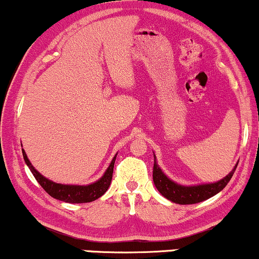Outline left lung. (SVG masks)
Instances as JSON below:
<instances>
[{
    "label": "left lung",
    "instance_id": "8db88e82",
    "mask_svg": "<svg viewBox=\"0 0 259 259\" xmlns=\"http://www.w3.org/2000/svg\"><path fill=\"white\" fill-rule=\"evenodd\" d=\"M236 164L235 167L228 176L219 180L217 183L212 184H203V185H196V186H183L179 185L167 178L161 171L157 164V159L154 155V166H153V182L157 190L164 196L166 199L173 201L176 204L180 205H189V204H197L200 201H204L208 199V198L213 197L214 194L224 189L228 185L230 179L232 178L233 173H235L237 168Z\"/></svg>",
    "mask_w": 259,
    "mask_h": 259
}]
</instances>
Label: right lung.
Masks as SVG:
<instances>
[{"label": "right lung", "mask_w": 259, "mask_h": 259, "mask_svg": "<svg viewBox=\"0 0 259 259\" xmlns=\"http://www.w3.org/2000/svg\"><path fill=\"white\" fill-rule=\"evenodd\" d=\"M23 153V159L26 161V164L29 169L33 173L35 179L37 180L38 184L44 187V190L47 192L49 196L55 198V199H59L61 201H65V203H70V204H79V203H90V201H93L98 198H100L102 194H104L106 191L108 190L109 185H111L112 177H113V168H114V162H115V157L112 159L111 164H109L108 168L106 169L104 176L101 177L98 182L93 184H90V185L81 186V185H63V184H58L52 182L41 175L40 172H37L36 169L31 162L28 159L26 152L22 148Z\"/></svg>", "instance_id": "add662e5"}]
</instances>
